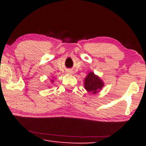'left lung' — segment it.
<instances>
[{"label": "left lung", "instance_id": "1", "mask_svg": "<svg viewBox=\"0 0 146 146\" xmlns=\"http://www.w3.org/2000/svg\"><path fill=\"white\" fill-rule=\"evenodd\" d=\"M84 85L88 92L95 94L102 90L104 86V82L98 75H95L93 72H90L86 76Z\"/></svg>", "mask_w": 146, "mask_h": 146}]
</instances>
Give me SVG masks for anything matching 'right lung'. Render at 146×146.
<instances>
[{
  "mask_svg": "<svg viewBox=\"0 0 146 146\" xmlns=\"http://www.w3.org/2000/svg\"><path fill=\"white\" fill-rule=\"evenodd\" d=\"M51 83H53V82H54V80H53V79H51ZM49 87H50V86H49Z\"/></svg>",
  "mask_w": 146,
  "mask_h": 146,
  "instance_id": "add662e5",
  "label": "right lung"
}]
</instances>
